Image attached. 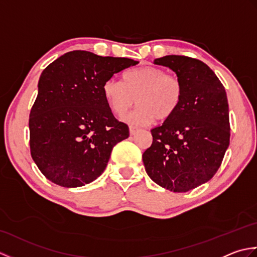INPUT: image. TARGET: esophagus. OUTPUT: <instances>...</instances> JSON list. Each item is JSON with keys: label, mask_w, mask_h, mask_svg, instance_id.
<instances>
[{"label": "esophagus", "mask_w": 257, "mask_h": 257, "mask_svg": "<svg viewBox=\"0 0 257 257\" xmlns=\"http://www.w3.org/2000/svg\"><path fill=\"white\" fill-rule=\"evenodd\" d=\"M129 132H130V135L134 136V135L137 134L138 128L135 127V125H129Z\"/></svg>", "instance_id": "esophagus-1"}]
</instances>
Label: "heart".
I'll list each match as a JSON object with an SVG mask.
<instances>
[{
    "instance_id": "heart-1",
    "label": "heart",
    "mask_w": 257,
    "mask_h": 257,
    "mask_svg": "<svg viewBox=\"0 0 257 257\" xmlns=\"http://www.w3.org/2000/svg\"><path fill=\"white\" fill-rule=\"evenodd\" d=\"M109 108L123 116L132 106L137 108L127 117L135 124L163 121L176 112L183 96V83L176 74L157 66H140L125 70L122 81L107 79L102 86Z\"/></svg>"
}]
</instances>
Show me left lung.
Segmentation results:
<instances>
[{
	"label": "left lung",
	"mask_w": 257,
	"mask_h": 257,
	"mask_svg": "<svg viewBox=\"0 0 257 257\" xmlns=\"http://www.w3.org/2000/svg\"><path fill=\"white\" fill-rule=\"evenodd\" d=\"M171 68L183 83L172 116L151 129L143 155L146 171L160 187L187 192L214 176L230 145L227 97L220 79L203 62L182 55L154 61Z\"/></svg>",
	"instance_id": "1"
}]
</instances>
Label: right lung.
Listing matches in <instances>:
<instances>
[{
	"label": "right lung",
	"mask_w": 257,
	"mask_h": 257,
	"mask_svg": "<svg viewBox=\"0 0 257 257\" xmlns=\"http://www.w3.org/2000/svg\"><path fill=\"white\" fill-rule=\"evenodd\" d=\"M138 62L87 51L64 54L43 70L29 119L30 150L53 183L77 188L105 170L111 150L129 137L103 97V83Z\"/></svg>",
	"instance_id": "obj_1"
}]
</instances>
